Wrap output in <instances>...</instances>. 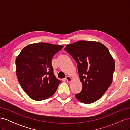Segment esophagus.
Segmentation results:
<instances>
[{
	"label": "esophagus",
	"instance_id": "obj_1",
	"mask_svg": "<svg viewBox=\"0 0 130 130\" xmlns=\"http://www.w3.org/2000/svg\"><path fill=\"white\" fill-rule=\"evenodd\" d=\"M65 79L68 82H70L72 81V78L70 77L69 76H66V78H65Z\"/></svg>",
	"mask_w": 130,
	"mask_h": 130
}]
</instances>
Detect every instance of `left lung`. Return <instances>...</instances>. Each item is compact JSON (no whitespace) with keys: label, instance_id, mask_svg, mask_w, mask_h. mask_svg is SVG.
Returning <instances> with one entry per match:
<instances>
[{"label":"left lung","instance_id":"obj_1","mask_svg":"<svg viewBox=\"0 0 130 130\" xmlns=\"http://www.w3.org/2000/svg\"><path fill=\"white\" fill-rule=\"evenodd\" d=\"M64 50L77 63L82 84L81 92L75 97L85 104L96 101L112 82L115 63L108 49L100 42L79 41Z\"/></svg>","mask_w":130,"mask_h":130}]
</instances>
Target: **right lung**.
<instances>
[{
    "instance_id": "right-lung-1",
    "label": "right lung",
    "mask_w": 130,
    "mask_h": 130,
    "mask_svg": "<svg viewBox=\"0 0 130 130\" xmlns=\"http://www.w3.org/2000/svg\"><path fill=\"white\" fill-rule=\"evenodd\" d=\"M63 46L45 43L30 44L15 60L19 83L31 99L40 101L53 95L60 81L53 72L52 59Z\"/></svg>"
}]
</instances>
